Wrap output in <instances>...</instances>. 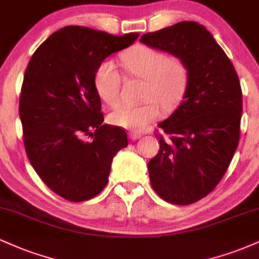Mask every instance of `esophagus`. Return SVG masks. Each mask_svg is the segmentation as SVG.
<instances>
[{
    "label": "esophagus",
    "mask_w": 259,
    "mask_h": 259,
    "mask_svg": "<svg viewBox=\"0 0 259 259\" xmlns=\"http://www.w3.org/2000/svg\"><path fill=\"white\" fill-rule=\"evenodd\" d=\"M141 134L140 133H130L129 134V138L130 140H133V141H135V140H139L140 138H141Z\"/></svg>",
    "instance_id": "esophagus-1"
}]
</instances>
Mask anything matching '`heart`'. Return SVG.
I'll return each mask as SVG.
<instances>
[{"label":"heart","instance_id":"heart-1","mask_svg":"<svg viewBox=\"0 0 259 259\" xmlns=\"http://www.w3.org/2000/svg\"><path fill=\"white\" fill-rule=\"evenodd\" d=\"M121 62L127 74L145 80L140 105H120L109 114L113 125L133 132H141L159 117V105L165 112L174 111L185 95L189 72L179 58L168 57L152 47L136 45L121 53ZM94 86L100 99L109 106L120 100L121 76L111 59L97 65Z\"/></svg>","mask_w":259,"mask_h":259}]
</instances>
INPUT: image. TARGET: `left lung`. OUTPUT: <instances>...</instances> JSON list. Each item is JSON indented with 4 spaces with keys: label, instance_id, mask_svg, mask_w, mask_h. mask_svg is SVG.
<instances>
[{
    "label": "left lung",
    "instance_id": "obj_1",
    "mask_svg": "<svg viewBox=\"0 0 259 259\" xmlns=\"http://www.w3.org/2000/svg\"><path fill=\"white\" fill-rule=\"evenodd\" d=\"M186 65L183 102L158 124L168 139L148 162L151 185L164 201L191 204L214 190L239 145L242 91L233 63L196 22H180L140 38Z\"/></svg>",
    "mask_w": 259,
    "mask_h": 259
}]
</instances>
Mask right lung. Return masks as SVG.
I'll use <instances>...</instances> for the list:
<instances>
[{"mask_svg":"<svg viewBox=\"0 0 259 259\" xmlns=\"http://www.w3.org/2000/svg\"><path fill=\"white\" fill-rule=\"evenodd\" d=\"M138 37L64 26L38 46L26 67L19 100L26 156L41 180L65 200L99 195L113 157L127 146L125 130L102 124L94 74L103 59Z\"/></svg>","mask_w":259,"mask_h":259,"instance_id":"add662e5","label":"right lung"}]
</instances>
